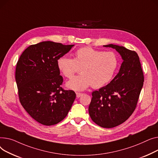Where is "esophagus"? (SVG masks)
<instances>
[{"label":"esophagus","mask_w":158,"mask_h":158,"mask_svg":"<svg viewBox=\"0 0 158 158\" xmlns=\"http://www.w3.org/2000/svg\"><path fill=\"white\" fill-rule=\"evenodd\" d=\"M77 98H80V96H81L83 95V93H81V92H77Z\"/></svg>","instance_id":"1"}]
</instances>
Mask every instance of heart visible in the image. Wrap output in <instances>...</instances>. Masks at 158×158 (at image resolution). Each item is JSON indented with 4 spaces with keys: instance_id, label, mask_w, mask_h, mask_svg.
Here are the masks:
<instances>
[{
    "instance_id": "b5f03b06",
    "label": "heart",
    "mask_w": 158,
    "mask_h": 158,
    "mask_svg": "<svg viewBox=\"0 0 158 158\" xmlns=\"http://www.w3.org/2000/svg\"><path fill=\"white\" fill-rule=\"evenodd\" d=\"M118 64V57L112 52H103L90 46L78 48L74 59L62 56L57 60L59 70L66 78L71 79L80 71V75L67 83L68 88L81 91L92 85L99 88L112 80Z\"/></svg>"
}]
</instances>
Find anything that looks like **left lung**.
Segmentation results:
<instances>
[{"label":"left lung","mask_w":158,"mask_h":158,"mask_svg":"<svg viewBox=\"0 0 158 158\" xmlns=\"http://www.w3.org/2000/svg\"><path fill=\"white\" fill-rule=\"evenodd\" d=\"M115 49L123 62L110 83L92 93L89 106L91 119L98 126L112 128L125 122L135 111L142 89L144 77L137 53L124 46L104 45Z\"/></svg>","instance_id":"8db88e82"}]
</instances>
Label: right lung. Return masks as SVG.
<instances>
[{
    "label": "right lung",
    "mask_w": 158,
    "mask_h": 158,
    "mask_svg": "<svg viewBox=\"0 0 158 158\" xmlns=\"http://www.w3.org/2000/svg\"><path fill=\"white\" fill-rule=\"evenodd\" d=\"M73 44L43 41L26 48L18 59L15 79L20 103L37 122L55 125L66 117L76 98L72 90L61 87L58 59Z\"/></svg>",
    "instance_id": "right-lung-1"
}]
</instances>
